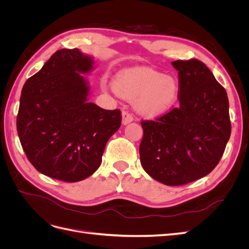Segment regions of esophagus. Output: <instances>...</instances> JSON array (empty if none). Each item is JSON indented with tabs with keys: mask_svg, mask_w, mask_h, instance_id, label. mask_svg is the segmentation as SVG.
<instances>
[{
	"mask_svg": "<svg viewBox=\"0 0 249 249\" xmlns=\"http://www.w3.org/2000/svg\"><path fill=\"white\" fill-rule=\"evenodd\" d=\"M133 119H134V117L130 112H127V111L123 112V124H127L132 123Z\"/></svg>",
	"mask_w": 249,
	"mask_h": 249,
	"instance_id": "34e87169",
	"label": "esophagus"
}]
</instances>
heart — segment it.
I'll use <instances>...</instances> for the list:
<instances>
[{
  "label": "heart",
  "instance_id": "obj_1",
  "mask_svg": "<svg viewBox=\"0 0 249 249\" xmlns=\"http://www.w3.org/2000/svg\"><path fill=\"white\" fill-rule=\"evenodd\" d=\"M113 90L124 99H137L136 109L140 114L154 117L175 105L179 86L173 77L147 69H134L118 74Z\"/></svg>",
  "mask_w": 249,
  "mask_h": 249
}]
</instances>
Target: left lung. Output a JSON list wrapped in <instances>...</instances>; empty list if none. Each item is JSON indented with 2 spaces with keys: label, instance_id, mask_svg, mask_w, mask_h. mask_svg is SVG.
I'll list each match as a JSON object with an SVG mask.
<instances>
[{
  "label": "left lung",
  "instance_id": "1",
  "mask_svg": "<svg viewBox=\"0 0 249 249\" xmlns=\"http://www.w3.org/2000/svg\"><path fill=\"white\" fill-rule=\"evenodd\" d=\"M178 71L179 106L142 120L139 154L154 179L179 186L206 177L219 163L231 136L229 99L205 63L171 62Z\"/></svg>",
  "mask_w": 249,
  "mask_h": 249
}]
</instances>
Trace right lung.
I'll use <instances>...</instances> for the list:
<instances>
[{"label": "right lung", "mask_w": 249, "mask_h": 249, "mask_svg": "<svg viewBox=\"0 0 249 249\" xmlns=\"http://www.w3.org/2000/svg\"><path fill=\"white\" fill-rule=\"evenodd\" d=\"M92 67V58L78 49H61L22 87L18 134L28 160L44 176L70 183L90 177L122 124L120 110L87 102L81 73Z\"/></svg>", "instance_id": "obj_1"}]
</instances>
